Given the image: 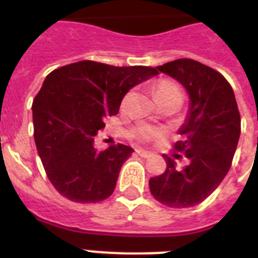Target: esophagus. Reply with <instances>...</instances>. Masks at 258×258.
I'll return each mask as SVG.
<instances>
[{
  "label": "esophagus",
  "instance_id": "1",
  "mask_svg": "<svg viewBox=\"0 0 258 258\" xmlns=\"http://www.w3.org/2000/svg\"><path fill=\"white\" fill-rule=\"evenodd\" d=\"M137 153H138V155H141L142 158H150V157H153V155H154L151 151H147V150H143V149L137 150Z\"/></svg>",
  "mask_w": 258,
  "mask_h": 258
}]
</instances>
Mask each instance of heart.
Returning <instances> with one entry per match:
<instances>
[{
    "label": "heart",
    "mask_w": 258,
    "mask_h": 258,
    "mask_svg": "<svg viewBox=\"0 0 258 258\" xmlns=\"http://www.w3.org/2000/svg\"><path fill=\"white\" fill-rule=\"evenodd\" d=\"M155 91H157V96L159 97V100L163 103L166 100H170V99H182V92H180V88L176 86L175 83L169 82V80H163V82H159L155 87ZM130 93L124 97L123 100V107L127 104V100H128ZM161 135L159 130L154 128V127H150V125H139L138 128L134 130L133 137L139 139V141H151V139H155Z\"/></svg>",
    "instance_id": "obj_1"
}]
</instances>
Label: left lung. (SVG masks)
Returning <instances> with one entry per match:
<instances>
[{
  "mask_svg": "<svg viewBox=\"0 0 258 258\" xmlns=\"http://www.w3.org/2000/svg\"><path fill=\"white\" fill-rule=\"evenodd\" d=\"M157 71L180 83L190 97L179 128L183 139L174 146L188 162L178 169L175 159L165 155L167 167L150 179V191L169 208H191L220 186L232 166L241 133L236 96L220 72L191 58L166 62ZM180 157L174 154L176 159Z\"/></svg>",
  "mask_w": 258,
  "mask_h": 258,
  "instance_id": "obj_1",
  "label": "left lung"
}]
</instances>
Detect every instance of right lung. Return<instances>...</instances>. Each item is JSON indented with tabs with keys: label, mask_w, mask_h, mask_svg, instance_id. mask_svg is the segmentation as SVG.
<instances>
[{
	"label": "right lung",
	"mask_w": 258,
	"mask_h": 258,
	"mask_svg": "<svg viewBox=\"0 0 258 258\" xmlns=\"http://www.w3.org/2000/svg\"><path fill=\"white\" fill-rule=\"evenodd\" d=\"M158 75L151 67H113L78 61L52 71L36 95L34 142L50 183L62 197L95 204L115 190L133 147L113 145L99 151L97 131L116 115L133 87Z\"/></svg>",
	"instance_id": "obj_1"
}]
</instances>
